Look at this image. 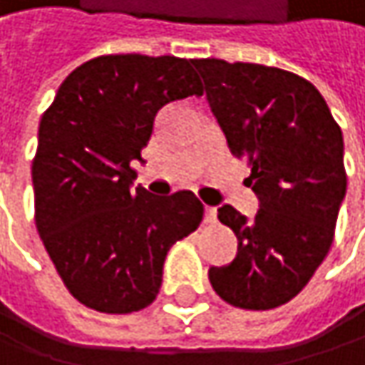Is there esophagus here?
Wrapping results in <instances>:
<instances>
[{"label": "esophagus", "mask_w": 365, "mask_h": 365, "mask_svg": "<svg viewBox=\"0 0 365 365\" xmlns=\"http://www.w3.org/2000/svg\"><path fill=\"white\" fill-rule=\"evenodd\" d=\"M217 209L215 207H205V223H215Z\"/></svg>", "instance_id": "34e87169"}]
</instances>
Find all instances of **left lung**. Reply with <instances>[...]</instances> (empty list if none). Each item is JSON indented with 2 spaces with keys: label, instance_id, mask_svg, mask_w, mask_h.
Instances as JSON below:
<instances>
[{
  "label": "left lung",
  "instance_id": "obj_1",
  "mask_svg": "<svg viewBox=\"0 0 365 365\" xmlns=\"http://www.w3.org/2000/svg\"><path fill=\"white\" fill-rule=\"evenodd\" d=\"M194 66L261 207L252 219L230 205L217 211L238 255L211 267L209 280L225 303L267 312L294 299L332 247L347 190L343 133L322 93L294 73L217 58Z\"/></svg>",
  "mask_w": 365,
  "mask_h": 365
}]
</instances>
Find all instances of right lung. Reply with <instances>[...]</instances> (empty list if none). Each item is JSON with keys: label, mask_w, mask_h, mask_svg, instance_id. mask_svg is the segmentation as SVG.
<instances>
[{"label": "right lung", "mask_w": 365, "mask_h": 365, "mask_svg": "<svg viewBox=\"0 0 365 365\" xmlns=\"http://www.w3.org/2000/svg\"><path fill=\"white\" fill-rule=\"evenodd\" d=\"M194 60L115 53L77 66L39 123L35 223L68 292L100 314H133L156 299L169 249L205 215L194 192L131 187L154 116L202 96Z\"/></svg>", "instance_id": "right-lung-1"}]
</instances>
